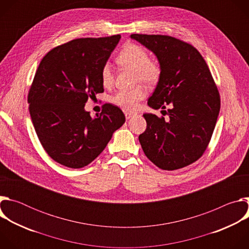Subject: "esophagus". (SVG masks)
Here are the masks:
<instances>
[{"instance_id": "esophagus-1", "label": "esophagus", "mask_w": 249, "mask_h": 249, "mask_svg": "<svg viewBox=\"0 0 249 249\" xmlns=\"http://www.w3.org/2000/svg\"><path fill=\"white\" fill-rule=\"evenodd\" d=\"M133 116H135V114L134 113H132V112H125V117H126V119H130V118H132Z\"/></svg>"}]
</instances>
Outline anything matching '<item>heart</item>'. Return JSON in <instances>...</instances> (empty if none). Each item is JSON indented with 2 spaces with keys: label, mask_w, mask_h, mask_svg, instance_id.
Segmentation results:
<instances>
[{
  "label": "heart",
  "mask_w": 249,
  "mask_h": 249,
  "mask_svg": "<svg viewBox=\"0 0 249 249\" xmlns=\"http://www.w3.org/2000/svg\"><path fill=\"white\" fill-rule=\"evenodd\" d=\"M117 63L130 69L137 75V81L148 87H153L159 83L161 77V67L157 61L150 60L146 49L142 46L128 43L119 52ZM101 83L104 87H110L113 83V74L109 64H105L100 71ZM146 96V91L142 88L131 90H120L113 97L112 101L126 110H134L138 102Z\"/></svg>",
  "instance_id": "b5f03b06"
}]
</instances>
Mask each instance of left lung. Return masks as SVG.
<instances>
[{
	"label": "left lung",
	"mask_w": 249,
	"mask_h": 249,
	"mask_svg": "<svg viewBox=\"0 0 249 249\" xmlns=\"http://www.w3.org/2000/svg\"><path fill=\"white\" fill-rule=\"evenodd\" d=\"M130 37L153 52L161 67L160 80L148 105L153 109L169 106L168 120L152 113L143 115L147 129L139 136L142 149L161 169L187 166L204 154L221 107L207 63L192 45L167 35L131 34Z\"/></svg>",
	"instance_id": "left-lung-1"
}]
</instances>
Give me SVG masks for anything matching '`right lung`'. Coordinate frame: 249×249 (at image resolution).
I'll return each instance as SVG.
<instances>
[{"mask_svg": "<svg viewBox=\"0 0 249 249\" xmlns=\"http://www.w3.org/2000/svg\"><path fill=\"white\" fill-rule=\"evenodd\" d=\"M120 38L75 39L49 51L38 66L27 98L29 114L42 147L62 165L89 164L125 123L124 113L110 103L95 117L85 109L89 98L103 92L100 71Z\"/></svg>", "mask_w": 249, "mask_h": 249, "instance_id": "right-lung-1", "label": "right lung"}]
</instances>
